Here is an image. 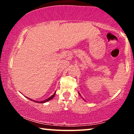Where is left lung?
I'll return each mask as SVG.
<instances>
[{"label":"left lung","instance_id":"1","mask_svg":"<svg viewBox=\"0 0 134 134\" xmlns=\"http://www.w3.org/2000/svg\"><path fill=\"white\" fill-rule=\"evenodd\" d=\"M79 95H81V94H80V93H79Z\"/></svg>","mask_w":134,"mask_h":134}]
</instances>
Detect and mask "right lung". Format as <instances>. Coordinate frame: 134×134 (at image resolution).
<instances>
[{
    "instance_id": "obj_1",
    "label": "right lung",
    "mask_w": 134,
    "mask_h": 134,
    "mask_svg": "<svg viewBox=\"0 0 134 134\" xmlns=\"http://www.w3.org/2000/svg\"><path fill=\"white\" fill-rule=\"evenodd\" d=\"M55 93H56V92H55L54 94H53L52 95V96H50V97H49L48 98H47V99H46L45 100H44V101H34V100H33V99H30V98H27V99H30V100L33 101H34V102H36V103H46V102H47V101H48L51 100L52 99H53V97H54V96H55Z\"/></svg>"
}]
</instances>
